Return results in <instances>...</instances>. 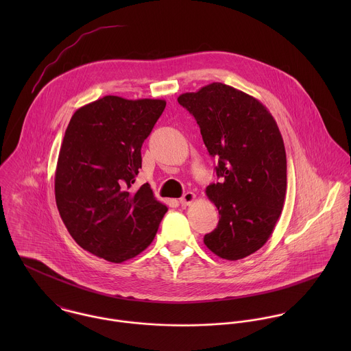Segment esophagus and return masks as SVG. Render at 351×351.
Segmentation results:
<instances>
[{
    "label": "esophagus",
    "mask_w": 351,
    "mask_h": 351,
    "mask_svg": "<svg viewBox=\"0 0 351 351\" xmlns=\"http://www.w3.org/2000/svg\"><path fill=\"white\" fill-rule=\"evenodd\" d=\"M196 199V195L193 193V192H188V193H185L181 199H180V204L182 205V206H186V205H191L193 201Z\"/></svg>",
    "instance_id": "1"
}]
</instances>
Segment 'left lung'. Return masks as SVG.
I'll use <instances>...</instances> for the list:
<instances>
[{
  "mask_svg": "<svg viewBox=\"0 0 351 351\" xmlns=\"http://www.w3.org/2000/svg\"><path fill=\"white\" fill-rule=\"evenodd\" d=\"M200 127L219 182L206 196L219 210L217 227L204 237L220 258L242 259L270 238L287 193V154L276 120L249 95L213 82L178 97Z\"/></svg>",
  "mask_w": 351,
  "mask_h": 351,
  "instance_id": "obj_1",
  "label": "left lung"
}]
</instances>
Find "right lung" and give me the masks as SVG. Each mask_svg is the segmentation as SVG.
Instances as JSON below:
<instances>
[{"mask_svg": "<svg viewBox=\"0 0 351 351\" xmlns=\"http://www.w3.org/2000/svg\"><path fill=\"white\" fill-rule=\"evenodd\" d=\"M165 100L105 96L77 109L59 151L55 200L73 239L113 263L146 250L167 206L150 185L132 188L142 145Z\"/></svg>", "mask_w": 351, "mask_h": 351, "instance_id": "1", "label": "right lung"}]
</instances>
